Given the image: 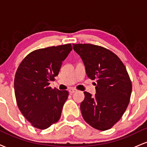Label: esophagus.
<instances>
[{
    "label": "esophagus",
    "mask_w": 147,
    "mask_h": 147,
    "mask_svg": "<svg viewBox=\"0 0 147 147\" xmlns=\"http://www.w3.org/2000/svg\"><path fill=\"white\" fill-rule=\"evenodd\" d=\"M77 89L74 88H70V89H69V92H70V94H72L74 93V92H77Z\"/></svg>",
    "instance_id": "esophagus-1"
}]
</instances>
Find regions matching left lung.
Wrapping results in <instances>:
<instances>
[{"label": "left lung", "instance_id": "obj_1", "mask_svg": "<svg viewBox=\"0 0 147 147\" xmlns=\"http://www.w3.org/2000/svg\"><path fill=\"white\" fill-rule=\"evenodd\" d=\"M80 56L88 78L96 79V94L84 92L82 117L99 131L110 129L122 117L129 105L132 84L124 63L108 49L92 44H72Z\"/></svg>", "mask_w": 147, "mask_h": 147}]
</instances>
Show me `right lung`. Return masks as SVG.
<instances>
[{"label":"right lung","mask_w":147,"mask_h":147,"mask_svg":"<svg viewBox=\"0 0 147 147\" xmlns=\"http://www.w3.org/2000/svg\"><path fill=\"white\" fill-rule=\"evenodd\" d=\"M71 44L38 49L22 61L14 78V92L21 113L34 127L45 129L59 119L68 97L67 90L52 89Z\"/></svg>","instance_id":"right-lung-1"}]
</instances>
